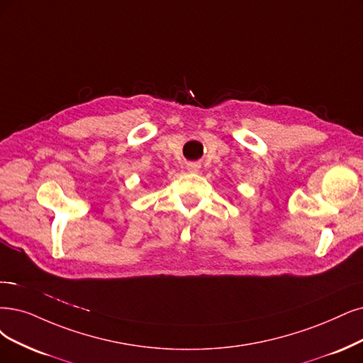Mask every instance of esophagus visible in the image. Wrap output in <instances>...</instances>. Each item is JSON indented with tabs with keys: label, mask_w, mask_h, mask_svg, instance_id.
<instances>
[{
	"label": "esophagus",
	"mask_w": 363,
	"mask_h": 363,
	"mask_svg": "<svg viewBox=\"0 0 363 363\" xmlns=\"http://www.w3.org/2000/svg\"><path fill=\"white\" fill-rule=\"evenodd\" d=\"M189 170H190V172H197V170H199V164L190 163V164H189Z\"/></svg>",
	"instance_id": "obj_1"
}]
</instances>
